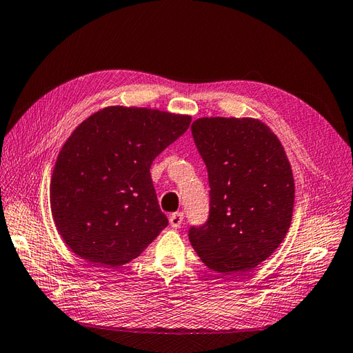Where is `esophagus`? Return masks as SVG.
<instances>
[{
    "label": "esophagus",
    "instance_id": "obj_1",
    "mask_svg": "<svg viewBox=\"0 0 353 353\" xmlns=\"http://www.w3.org/2000/svg\"><path fill=\"white\" fill-rule=\"evenodd\" d=\"M183 222V213L182 212H176L170 216V225L173 228H180V225Z\"/></svg>",
    "mask_w": 353,
    "mask_h": 353
}]
</instances>
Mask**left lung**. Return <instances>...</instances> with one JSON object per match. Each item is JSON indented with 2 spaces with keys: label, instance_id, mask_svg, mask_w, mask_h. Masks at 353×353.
I'll return each mask as SVG.
<instances>
[{
  "label": "left lung",
  "instance_id": "1",
  "mask_svg": "<svg viewBox=\"0 0 353 353\" xmlns=\"http://www.w3.org/2000/svg\"><path fill=\"white\" fill-rule=\"evenodd\" d=\"M195 146L210 186L209 219L189 230L196 255L225 276L250 271L283 241L294 210V176L282 143L252 117H200Z\"/></svg>",
  "mask_w": 353,
  "mask_h": 353
}]
</instances>
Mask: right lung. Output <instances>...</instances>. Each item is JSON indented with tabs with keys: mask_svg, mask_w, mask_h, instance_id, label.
Segmentation results:
<instances>
[{
	"mask_svg": "<svg viewBox=\"0 0 353 353\" xmlns=\"http://www.w3.org/2000/svg\"><path fill=\"white\" fill-rule=\"evenodd\" d=\"M191 116L112 105L90 114L62 146L50 180V209L65 245L97 267L137 258L168 225L150 165Z\"/></svg>",
	"mask_w": 353,
	"mask_h": 353,
	"instance_id": "right-lung-1",
	"label": "right lung"
}]
</instances>
